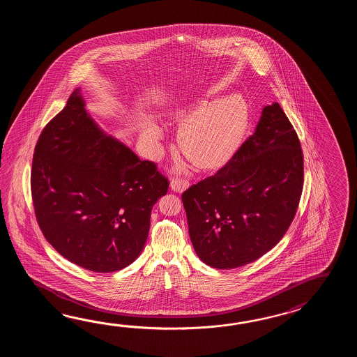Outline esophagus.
<instances>
[{
    "label": "esophagus",
    "instance_id": "34e87169",
    "mask_svg": "<svg viewBox=\"0 0 357 357\" xmlns=\"http://www.w3.org/2000/svg\"><path fill=\"white\" fill-rule=\"evenodd\" d=\"M169 188L176 191V192H182L183 190L189 188V182L182 178H172V181L169 183Z\"/></svg>",
    "mask_w": 357,
    "mask_h": 357
}]
</instances>
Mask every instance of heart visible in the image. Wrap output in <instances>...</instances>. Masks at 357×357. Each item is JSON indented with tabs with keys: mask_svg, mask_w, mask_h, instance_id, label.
Returning <instances> with one entry per match:
<instances>
[{
	"mask_svg": "<svg viewBox=\"0 0 357 357\" xmlns=\"http://www.w3.org/2000/svg\"><path fill=\"white\" fill-rule=\"evenodd\" d=\"M178 123V146L197 167L209 168L227 160L243 142L249 126V107L243 96L229 94L218 100H200L175 114ZM163 132L155 125L143 130L153 144Z\"/></svg>",
	"mask_w": 357,
	"mask_h": 357,
	"instance_id": "b5f03b06",
	"label": "heart"
}]
</instances>
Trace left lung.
Here are the masks:
<instances>
[{"label": "left lung", "mask_w": 357, "mask_h": 357, "mask_svg": "<svg viewBox=\"0 0 357 357\" xmlns=\"http://www.w3.org/2000/svg\"><path fill=\"white\" fill-rule=\"evenodd\" d=\"M303 160L296 131L278 103L217 174L182 194L190 240L206 266L232 269L280 243L296 214Z\"/></svg>", "instance_id": "8db88e82"}]
</instances>
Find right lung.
I'll use <instances>...</instances> for the list:
<instances>
[{
    "instance_id": "add662e5",
    "label": "right lung",
    "mask_w": 357,
    "mask_h": 357,
    "mask_svg": "<svg viewBox=\"0 0 357 357\" xmlns=\"http://www.w3.org/2000/svg\"><path fill=\"white\" fill-rule=\"evenodd\" d=\"M31 183L47 241L97 273L120 271L142 254L153 205L168 190L153 162L140 160L94 121L80 88L42 131Z\"/></svg>"
}]
</instances>
